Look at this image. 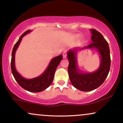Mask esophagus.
I'll return each instance as SVG.
<instances>
[{
    "mask_svg": "<svg viewBox=\"0 0 123 123\" xmlns=\"http://www.w3.org/2000/svg\"><path fill=\"white\" fill-rule=\"evenodd\" d=\"M62 55H63V58H66V57H67V53H66V51H64L62 54Z\"/></svg>",
    "mask_w": 123,
    "mask_h": 123,
    "instance_id": "esophagus-1",
    "label": "esophagus"
}]
</instances>
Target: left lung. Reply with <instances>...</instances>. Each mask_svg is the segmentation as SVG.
I'll return each instance as SVG.
<instances>
[{"label": "left lung", "mask_w": 123, "mask_h": 123, "mask_svg": "<svg viewBox=\"0 0 123 123\" xmlns=\"http://www.w3.org/2000/svg\"><path fill=\"white\" fill-rule=\"evenodd\" d=\"M92 36L90 44L83 49L95 48L101 55V63L97 71L91 73H81L77 68L76 61L77 49L69 50L67 57L69 61L68 73L72 85L82 91H90L102 85L109 72L111 56L108 43L100 32L95 29H90Z\"/></svg>", "instance_id": "obj_1"}]
</instances>
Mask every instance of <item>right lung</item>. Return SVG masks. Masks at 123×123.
Masks as SVG:
<instances>
[{
    "label": "right lung",
    "instance_id": "1",
    "mask_svg": "<svg viewBox=\"0 0 123 123\" xmlns=\"http://www.w3.org/2000/svg\"><path fill=\"white\" fill-rule=\"evenodd\" d=\"M30 32V30H28L24 32L18 39V42L15 44L12 54L11 69L14 77L22 88L30 92H41L48 88L53 82L55 72L58 65L60 64L61 61L62 60L63 57L62 55H60L57 57L53 58L44 72L40 76L31 79H26L24 78L18 73L15 68V54L22 40V38Z\"/></svg>",
    "mask_w": 123,
    "mask_h": 123
}]
</instances>
